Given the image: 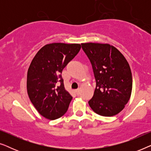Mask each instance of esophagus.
<instances>
[{
    "label": "esophagus",
    "mask_w": 151,
    "mask_h": 151,
    "mask_svg": "<svg viewBox=\"0 0 151 151\" xmlns=\"http://www.w3.org/2000/svg\"><path fill=\"white\" fill-rule=\"evenodd\" d=\"M75 92H76V95H79V94H80V89H79V88H78V89H76V90L75 91Z\"/></svg>",
    "instance_id": "obj_1"
}]
</instances>
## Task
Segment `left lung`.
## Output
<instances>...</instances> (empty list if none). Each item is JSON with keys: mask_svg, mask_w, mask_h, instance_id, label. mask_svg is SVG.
I'll return each instance as SVG.
<instances>
[{"mask_svg": "<svg viewBox=\"0 0 151 151\" xmlns=\"http://www.w3.org/2000/svg\"><path fill=\"white\" fill-rule=\"evenodd\" d=\"M91 63L96 82L88 104L97 114L105 117L123 110L131 95V68L124 56L113 46L100 43H82Z\"/></svg>", "mask_w": 151, "mask_h": 151, "instance_id": "obj_1", "label": "left lung"}]
</instances>
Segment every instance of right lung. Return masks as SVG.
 I'll return each mask as SVG.
<instances>
[{
    "instance_id": "right-lung-1",
    "label": "right lung",
    "mask_w": 151,
    "mask_h": 151,
    "mask_svg": "<svg viewBox=\"0 0 151 151\" xmlns=\"http://www.w3.org/2000/svg\"><path fill=\"white\" fill-rule=\"evenodd\" d=\"M80 44L51 43L38 51L29 67L28 96L43 117L55 119L65 114L72 96L65 90L62 72L78 54Z\"/></svg>"
}]
</instances>
